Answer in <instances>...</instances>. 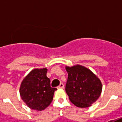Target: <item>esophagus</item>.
I'll list each match as a JSON object with an SVG mask.
<instances>
[{"instance_id":"34e87169","label":"esophagus","mask_w":122,"mask_h":122,"mask_svg":"<svg viewBox=\"0 0 122 122\" xmlns=\"http://www.w3.org/2000/svg\"><path fill=\"white\" fill-rule=\"evenodd\" d=\"M58 88H64V84L63 83H61L60 85L58 86Z\"/></svg>"}]
</instances>
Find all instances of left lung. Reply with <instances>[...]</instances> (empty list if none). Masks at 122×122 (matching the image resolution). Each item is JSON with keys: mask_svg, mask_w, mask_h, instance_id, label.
I'll list each match as a JSON object with an SVG mask.
<instances>
[{"mask_svg": "<svg viewBox=\"0 0 122 122\" xmlns=\"http://www.w3.org/2000/svg\"><path fill=\"white\" fill-rule=\"evenodd\" d=\"M68 79L65 91L72 104L80 108L89 107L101 95L102 84L90 69L82 65L66 66Z\"/></svg>", "mask_w": 122, "mask_h": 122, "instance_id": "1", "label": "left lung"}]
</instances>
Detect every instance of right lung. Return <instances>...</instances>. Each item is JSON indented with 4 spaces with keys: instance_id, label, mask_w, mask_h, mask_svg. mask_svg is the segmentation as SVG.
I'll return each instance as SVG.
<instances>
[{
    "instance_id": "right-lung-1",
    "label": "right lung",
    "mask_w": 122,
    "mask_h": 122,
    "mask_svg": "<svg viewBox=\"0 0 122 122\" xmlns=\"http://www.w3.org/2000/svg\"><path fill=\"white\" fill-rule=\"evenodd\" d=\"M48 69H35L23 80L20 88V96L28 107L43 110L52 101L56 88L51 87L50 80L46 76Z\"/></svg>"
}]
</instances>
